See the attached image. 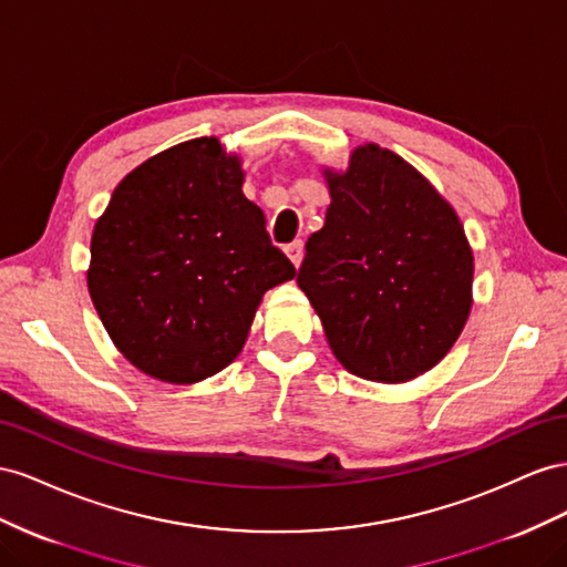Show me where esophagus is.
<instances>
[{"label": "esophagus", "mask_w": 567, "mask_h": 567, "mask_svg": "<svg viewBox=\"0 0 567 567\" xmlns=\"http://www.w3.org/2000/svg\"><path fill=\"white\" fill-rule=\"evenodd\" d=\"M287 256H289V261H292L297 268L301 266V258H303V241L301 239H297V241H292V245H287Z\"/></svg>", "instance_id": "esophagus-1"}]
</instances>
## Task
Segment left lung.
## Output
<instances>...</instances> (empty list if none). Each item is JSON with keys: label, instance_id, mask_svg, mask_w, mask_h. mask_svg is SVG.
I'll list each match as a JSON object with an SVG mask.
<instances>
[{"label": "left lung", "instance_id": "1", "mask_svg": "<svg viewBox=\"0 0 567 567\" xmlns=\"http://www.w3.org/2000/svg\"><path fill=\"white\" fill-rule=\"evenodd\" d=\"M326 225L306 241L297 282L349 373L406 382L440 363L473 306V249L427 177L378 144L326 168Z\"/></svg>", "mask_w": 567, "mask_h": 567}]
</instances>
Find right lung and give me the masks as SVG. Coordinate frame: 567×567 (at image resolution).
Masks as SVG:
<instances>
[{
    "mask_svg": "<svg viewBox=\"0 0 567 567\" xmlns=\"http://www.w3.org/2000/svg\"><path fill=\"white\" fill-rule=\"evenodd\" d=\"M241 183L239 156L197 137L127 173L96 220L90 297L142 373L173 384L220 373L264 295L297 275Z\"/></svg>",
    "mask_w": 567,
    "mask_h": 567,
    "instance_id": "add662e5",
    "label": "right lung"
}]
</instances>
